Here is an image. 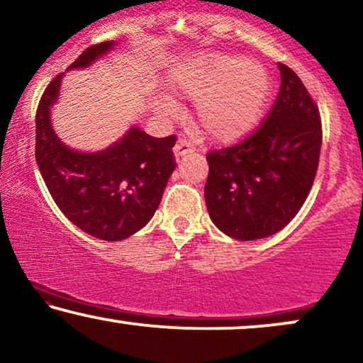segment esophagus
Listing matches in <instances>:
<instances>
[{"label": "esophagus", "instance_id": "esophagus-1", "mask_svg": "<svg viewBox=\"0 0 363 363\" xmlns=\"http://www.w3.org/2000/svg\"><path fill=\"white\" fill-rule=\"evenodd\" d=\"M192 150H196V145L192 144L189 139H186V137H181L176 142V145H174V154H176V157H182V155L192 152Z\"/></svg>", "mask_w": 363, "mask_h": 363}]
</instances>
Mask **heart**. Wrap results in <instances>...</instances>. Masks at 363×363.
Masks as SVG:
<instances>
[{
	"mask_svg": "<svg viewBox=\"0 0 363 363\" xmlns=\"http://www.w3.org/2000/svg\"><path fill=\"white\" fill-rule=\"evenodd\" d=\"M179 86L197 100V118L209 137L231 142L246 135L263 112L269 79L258 63L228 57H213L182 73ZM164 112H174L162 102Z\"/></svg>",
	"mask_w": 363,
	"mask_h": 363,
	"instance_id": "obj_1",
	"label": "heart"
}]
</instances>
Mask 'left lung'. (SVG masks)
<instances>
[{
    "mask_svg": "<svg viewBox=\"0 0 363 363\" xmlns=\"http://www.w3.org/2000/svg\"><path fill=\"white\" fill-rule=\"evenodd\" d=\"M278 97L264 121L235 145L209 150L206 206L224 235L261 240L303 206L318 171L322 118L300 77L278 63Z\"/></svg>",
    "mask_w": 363,
    "mask_h": 363,
    "instance_id": "1",
    "label": "left lung"
}]
</instances>
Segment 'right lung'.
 Returning a JSON list of instances; mask_svg holds the SVG:
<instances>
[{"label":"right lung","mask_w":363,"mask_h":363,"mask_svg":"<svg viewBox=\"0 0 363 363\" xmlns=\"http://www.w3.org/2000/svg\"><path fill=\"white\" fill-rule=\"evenodd\" d=\"M113 47L102 41L85 48L68 67L84 68ZM58 73L36 108L35 157L53 201L82 231L104 241H121L150 221L176 169V135L152 137L140 128L97 154L68 149L55 135L50 107L58 97Z\"/></svg>","instance_id":"obj_1"}]
</instances>
